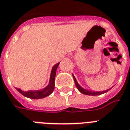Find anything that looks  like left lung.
<instances>
[{
  "mask_svg": "<svg viewBox=\"0 0 130 130\" xmlns=\"http://www.w3.org/2000/svg\"><path fill=\"white\" fill-rule=\"evenodd\" d=\"M73 79H74V82H75V86H76V87H77V88L78 89V90H79L81 93L84 94L89 95V96H97V95L103 94L106 93L107 92H108V91L109 90H107L103 91V92H92V91L88 90H86V89L83 88L81 86L79 85V84L77 83V80H76L75 77H74V75H73Z\"/></svg>",
  "mask_w": 130,
  "mask_h": 130,
  "instance_id": "obj_1",
  "label": "left lung"
}]
</instances>
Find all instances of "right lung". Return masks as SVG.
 Returning a JSON list of instances; mask_svg holds the SVG:
<instances>
[{
  "label": "right lung",
  "mask_w": 130,
  "mask_h": 130,
  "mask_svg": "<svg viewBox=\"0 0 130 130\" xmlns=\"http://www.w3.org/2000/svg\"><path fill=\"white\" fill-rule=\"evenodd\" d=\"M59 63H60L55 64L53 67L51 73V77H50L48 85L46 87H45L44 89L38 90H29L24 92V91L21 90V89L17 88V91L21 93V94L23 95L24 96L32 99H43V98L49 96L51 93L53 92L54 88H55V75H56V71H57V67L59 66Z\"/></svg>",
  "instance_id": "right-lung-1"
}]
</instances>
